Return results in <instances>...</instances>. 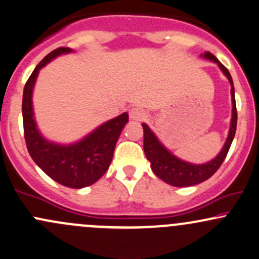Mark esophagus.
<instances>
[{"label": "esophagus", "mask_w": 259, "mask_h": 259, "mask_svg": "<svg viewBox=\"0 0 259 259\" xmlns=\"http://www.w3.org/2000/svg\"><path fill=\"white\" fill-rule=\"evenodd\" d=\"M129 115H130V119L139 121L146 118V112H145L142 108H139V107H134V108L130 109Z\"/></svg>", "instance_id": "1"}]
</instances>
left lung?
Listing matches in <instances>:
<instances>
[{
    "label": "left lung",
    "mask_w": 259,
    "mask_h": 259,
    "mask_svg": "<svg viewBox=\"0 0 259 259\" xmlns=\"http://www.w3.org/2000/svg\"><path fill=\"white\" fill-rule=\"evenodd\" d=\"M204 58L210 59L215 62L219 65V68L223 70V73L227 75L231 84V100H233V118H231V125L229 136L225 142L224 147L221 151V153L215 157L214 159L206 164L196 165L191 163H186L184 160H180L177 157L169 152L163 147V145L157 140L154 134L151 132L150 127L146 124H142L144 127V151L146 154L147 159L151 162V168L153 173L162 179L163 181L173 186H192L196 184L203 183L204 180L209 179L213 174L221 168L222 163L224 162L225 157L229 152V148L231 146L235 133H236V124H237V111H236V102H235V91H234V82L231 79L230 73L227 68L223 65L215 56H213L210 52H206L203 55Z\"/></svg>",
    "instance_id": "1"
}]
</instances>
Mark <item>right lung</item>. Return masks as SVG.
<instances>
[{
  "label": "right lung",
  "mask_w": 259,
  "mask_h": 259,
  "mask_svg": "<svg viewBox=\"0 0 259 259\" xmlns=\"http://www.w3.org/2000/svg\"><path fill=\"white\" fill-rule=\"evenodd\" d=\"M72 52L69 47H58L36 65L23 92V126L26 148L34 162L61 185L73 189L90 186L106 173L111 164L114 147L121 129L129 120L127 113L107 121L78 144L69 146L46 141L37 132L32 118L31 94L38 70L62 53Z\"/></svg>",
  "instance_id": "1"
}]
</instances>
